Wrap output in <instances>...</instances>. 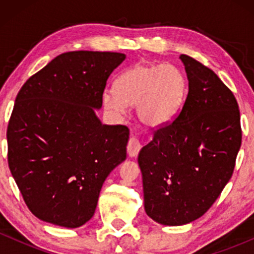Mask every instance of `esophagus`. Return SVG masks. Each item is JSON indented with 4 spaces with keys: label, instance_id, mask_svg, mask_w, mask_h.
I'll return each mask as SVG.
<instances>
[{
    "label": "esophagus",
    "instance_id": "obj_1",
    "mask_svg": "<svg viewBox=\"0 0 254 254\" xmlns=\"http://www.w3.org/2000/svg\"><path fill=\"white\" fill-rule=\"evenodd\" d=\"M142 145H141V142L138 141V139L136 138V137H130L129 141H127V155L133 157V156H137V154L139 153V150H141Z\"/></svg>",
    "mask_w": 254,
    "mask_h": 254
}]
</instances>
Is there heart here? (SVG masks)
I'll use <instances>...</instances> for the list:
<instances>
[{
	"label": "heart",
	"instance_id": "b5f03b06",
	"mask_svg": "<svg viewBox=\"0 0 254 254\" xmlns=\"http://www.w3.org/2000/svg\"><path fill=\"white\" fill-rule=\"evenodd\" d=\"M188 94L185 76L172 64H138L117 78L115 90H105L104 104L113 112L137 106L142 123L164 127L176 118Z\"/></svg>",
	"mask_w": 254,
	"mask_h": 254
}]
</instances>
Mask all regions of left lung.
Segmentation results:
<instances>
[{"mask_svg":"<svg viewBox=\"0 0 254 254\" xmlns=\"http://www.w3.org/2000/svg\"><path fill=\"white\" fill-rule=\"evenodd\" d=\"M180 58L188 97L138 154L145 212L165 226L190 223L210 209L232 177L243 136L232 90L194 58Z\"/></svg>","mask_w":254,"mask_h":254,"instance_id":"1","label":"left lung"}]
</instances>
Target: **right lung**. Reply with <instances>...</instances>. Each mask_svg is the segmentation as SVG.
I'll list each match as a JSON object with an SVG mask.
<instances>
[{"instance_id": "right-lung-1", "label": "right lung", "mask_w": 254, "mask_h": 254, "mask_svg": "<svg viewBox=\"0 0 254 254\" xmlns=\"http://www.w3.org/2000/svg\"><path fill=\"white\" fill-rule=\"evenodd\" d=\"M124 54L58 55L17 93L7 127L8 166L34 216L66 228L94 215L101 186L127 157L129 129L94 109Z\"/></svg>"}]
</instances>
